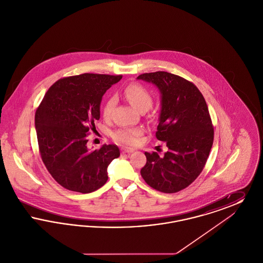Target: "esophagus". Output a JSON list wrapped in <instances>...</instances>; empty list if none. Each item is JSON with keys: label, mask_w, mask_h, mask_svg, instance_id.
I'll return each mask as SVG.
<instances>
[{"label": "esophagus", "mask_w": 263, "mask_h": 263, "mask_svg": "<svg viewBox=\"0 0 263 263\" xmlns=\"http://www.w3.org/2000/svg\"><path fill=\"white\" fill-rule=\"evenodd\" d=\"M134 149H131V148H121V153L122 154H125V153H133Z\"/></svg>", "instance_id": "esophagus-1"}]
</instances>
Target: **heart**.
<instances>
[{
    "label": "heart",
    "mask_w": 263,
    "mask_h": 263,
    "mask_svg": "<svg viewBox=\"0 0 263 263\" xmlns=\"http://www.w3.org/2000/svg\"><path fill=\"white\" fill-rule=\"evenodd\" d=\"M124 97L138 111L143 109L148 110L153 102L150 91L139 84H130L127 86L124 89ZM114 105L115 99L113 97L105 101L102 108V115L105 119L110 118ZM142 134L143 130L141 128H120L113 132L112 138L119 144L134 145Z\"/></svg>",
    "instance_id": "1"
}]
</instances>
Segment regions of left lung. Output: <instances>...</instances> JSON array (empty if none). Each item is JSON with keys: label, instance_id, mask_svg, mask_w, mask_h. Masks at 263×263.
<instances>
[{"label": "left lung", "instance_id": "8db88e82", "mask_svg": "<svg viewBox=\"0 0 263 263\" xmlns=\"http://www.w3.org/2000/svg\"><path fill=\"white\" fill-rule=\"evenodd\" d=\"M138 80L155 85L161 93V111L156 137L167 151L145 153L141 175L151 187L175 193L200 175L214 139L208 106L199 89L185 79L167 72L146 73Z\"/></svg>", "mask_w": 263, "mask_h": 263}]
</instances>
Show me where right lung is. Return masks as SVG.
Instances as JSON below:
<instances>
[{"label": "right lung", "mask_w": 263, "mask_h": 263, "mask_svg": "<svg viewBox=\"0 0 263 263\" xmlns=\"http://www.w3.org/2000/svg\"><path fill=\"white\" fill-rule=\"evenodd\" d=\"M122 76L83 74L57 81L35 113L41 159L63 187L89 193L107 181V167L120 156L116 145L87 147L88 130L96 129L105 91Z\"/></svg>", "instance_id": "add662e5"}]
</instances>
